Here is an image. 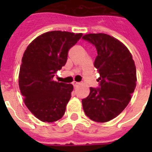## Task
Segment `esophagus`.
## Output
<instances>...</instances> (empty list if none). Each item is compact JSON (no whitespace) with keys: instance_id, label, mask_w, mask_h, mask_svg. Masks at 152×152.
<instances>
[{"instance_id":"34e87169","label":"esophagus","mask_w":152,"mask_h":152,"mask_svg":"<svg viewBox=\"0 0 152 152\" xmlns=\"http://www.w3.org/2000/svg\"><path fill=\"white\" fill-rule=\"evenodd\" d=\"M72 84H73L74 88H76V87H78V86L80 84V83H79V82H76V81H73V82H72Z\"/></svg>"}]
</instances>
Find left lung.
<instances>
[{
  "mask_svg": "<svg viewBox=\"0 0 152 152\" xmlns=\"http://www.w3.org/2000/svg\"><path fill=\"white\" fill-rule=\"evenodd\" d=\"M84 40L95 45L98 56L94 65L100 75V88H90L82 100L84 113L96 122H107L122 112L137 86V70L131 53L109 34H87Z\"/></svg>",
  "mask_w": 152,
  "mask_h": 152,
  "instance_id": "1",
  "label": "left lung"
}]
</instances>
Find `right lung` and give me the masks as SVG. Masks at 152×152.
<instances>
[{
  "mask_svg": "<svg viewBox=\"0 0 152 152\" xmlns=\"http://www.w3.org/2000/svg\"><path fill=\"white\" fill-rule=\"evenodd\" d=\"M82 34L53 31L42 34L26 49L19 73V87L28 110L43 122L64 114L73 86L53 80L67 61L69 49Z\"/></svg>",
  "mask_w": 152,
  "mask_h": 152,
  "instance_id": "right-lung-1",
  "label": "right lung"
}]
</instances>
